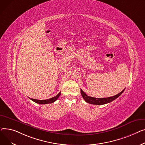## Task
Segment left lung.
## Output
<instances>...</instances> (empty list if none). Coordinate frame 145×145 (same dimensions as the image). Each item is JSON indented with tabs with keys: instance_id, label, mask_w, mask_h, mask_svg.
I'll return each mask as SVG.
<instances>
[{
	"instance_id": "obj_1",
	"label": "left lung",
	"mask_w": 145,
	"mask_h": 145,
	"mask_svg": "<svg viewBox=\"0 0 145 145\" xmlns=\"http://www.w3.org/2000/svg\"><path fill=\"white\" fill-rule=\"evenodd\" d=\"M124 90H125V89L115 96L108 97V98H93V97H89L81 89V93L82 97L84 98V99L86 101L87 103L91 104H93V105H100L106 104L109 103H110V102L113 101L114 100L116 99L118 97H120L122 94V92L124 91Z\"/></svg>"
}]
</instances>
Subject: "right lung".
Returning a JSON list of instances; mask_svg holds the SVG:
<instances>
[{"label":"right lung","instance_id":"obj_1","mask_svg":"<svg viewBox=\"0 0 145 145\" xmlns=\"http://www.w3.org/2000/svg\"><path fill=\"white\" fill-rule=\"evenodd\" d=\"M61 95V92H59L58 94L52 98H50L48 99H44V100H39V99H33V98H30L31 100H32L33 101L35 102L36 103H37L39 104H51V103H53L54 102H55L58 98V97L60 96Z\"/></svg>","mask_w":145,"mask_h":145}]
</instances>
